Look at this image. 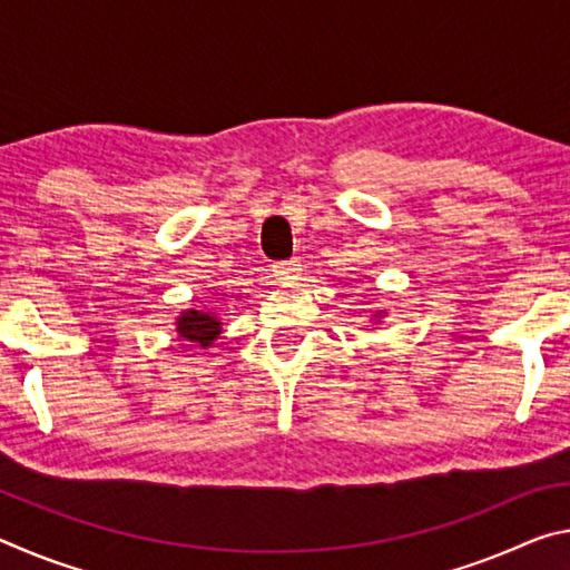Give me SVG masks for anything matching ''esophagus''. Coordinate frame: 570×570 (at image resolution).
<instances>
[{
    "label": "esophagus",
    "instance_id": "34e87169",
    "mask_svg": "<svg viewBox=\"0 0 570 570\" xmlns=\"http://www.w3.org/2000/svg\"><path fill=\"white\" fill-rule=\"evenodd\" d=\"M302 272V264H298V258H292V262H282L276 266V278L278 282H286V278H296V274Z\"/></svg>",
    "mask_w": 570,
    "mask_h": 570
}]
</instances>
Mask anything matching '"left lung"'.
<instances>
[{
  "instance_id": "obj_1",
  "label": "left lung",
  "mask_w": 570,
  "mask_h": 570,
  "mask_svg": "<svg viewBox=\"0 0 570 570\" xmlns=\"http://www.w3.org/2000/svg\"><path fill=\"white\" fill-rule=\"evenodd\" d=\"M377 316H382V314H377Z\"/></svg>"
}]
</instances>
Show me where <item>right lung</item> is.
Returning a JSON list of instances; mask_svg holds the SVG:
<instances>
[{
  "label": "right lung",
  "instance_id": "obj_1",
  "mask_svg": "<svg viewBox=\"0 0 570 570\" xmlns=\"http://www.w3.org/2000/svg\"><path fill=\"white\" fill-rule=\"evenodd\" d=\"M178 336H183L186 342H193V346H210L216 336L220 334V322L214 314L208 312H196V308H188L183 312L176 322Z\"/></svg>",
  "mask_w": 570,
  "mask_h": 570
}]
</instances>
